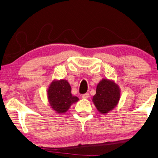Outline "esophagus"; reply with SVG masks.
Wrapping results in <instances>:
<instances>
[{
  "mask_svg": "<svg viewBox=\"0 0 158 158\" xmlns=\"http://www.w3.org/2000/svg\"><path fill=\"white\" fill-rule=\"evenodd\" d=\"M89 97V94L88 93L84 94L82 95V98H83V99H87V98Z\"/></svg>",
  "mask_w": 158,
  "mask_h": 158,
  "instance_id": "esophagus-1",
  "label": "esophagus"
}]
</instances>
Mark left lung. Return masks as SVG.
<instances>
[{
  "instance_id": "left-lung-1",
  "label": "left lung",
  "mask_w": 158,
  "mask_h": 158,
  "mask_svg": "<svg viewBox=\"0 0 158 158\" xmlns=\"http://www.w3.org/2000/svg\"><path fill=\"white\" fill-rule=\"evenodd\" d=\"M120 86L112 80L103 78L98 83L93 102L99 113L106 115L117 106L120 101Z\"/></svg>"
}]
</instances>
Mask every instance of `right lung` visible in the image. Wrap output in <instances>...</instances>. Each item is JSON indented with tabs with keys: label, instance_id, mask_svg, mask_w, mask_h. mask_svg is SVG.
I'll list each match as a JSON object with an SVG mask.
<instances>
[{
	"label": "right lung",
	"instance_id": "right-lung-1",
	"mask_svg": "<svg viewBox=\"0 0 158 158\" xmlns=\"http://www.w3.org/2000/svg\"><path fill=\"white\" fill-rule=\"evenodd\" d=\"M71 86L66 80H53L47 89V98L55 113L65 114L72 104L78 102V97L73 96Z\"/></svg>",
	"mask_w": 158,
	"mask_h": 158
}]
</instances>
